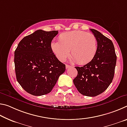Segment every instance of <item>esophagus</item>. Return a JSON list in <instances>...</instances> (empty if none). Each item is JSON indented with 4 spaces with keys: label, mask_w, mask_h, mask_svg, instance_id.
Listing matches in <instances>:
<instances>
[{
    "label": "esophagus",
    "mask_w": 127,
    "mask_h": 127,
    "mask_svg": "<svg viewBox=\"0 0 127 127\" xmlns=\"http://www.w3.org/2000/svg\"><path fill=\"white\" fill-rule=\"evenodd\" d=\"M71 65H68V64H66V65H65V68H66V69H68V68H70V67H71Z\"/></svg>",
    "instance_id": "1"
}]
</instances>
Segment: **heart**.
I'll return each mask as SVG.
<instances>
[{"mask_svg": "<svg viewBox=\"0 0 127 127\" xmlns=\"http://www.w3.org/2000/svg\"><path fill=\"white\" fill-rule=\"evenodd\" d=\"M59 42H53L51 48L60 61L63 62L69 55L72 61L78 64L91 62L95 56L97 49L96 36L86 32L74 30L62 33Z\"/></svg>", "mask_w": 127, "mask_h": 127, "instance_id": "obj_1", "label": "heart"}]
</instances>
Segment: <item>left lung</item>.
I'll return each instance as SVG.
<instances>
[{"label":"left lung","instance_id":"obj_1","mask_svg":"<svg viewBox=\"0 0 127 127\" xmlns=\"http://www.w3.org/2000/svg\"><path fill=\"white\" fill-rule=\"evenodd\" d=\"M90 30L97 38V52L89 63L75 67L78 74L73 79V83L79 93L94 97L104 92L112 82L117 55L111 40L97 30Z\"/></svg>","mask_w":127,"mask_h":127}]
</instances>
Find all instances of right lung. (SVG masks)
Returning a JSON list of instances; mask_svg holds the SVG:
<instances>
[{
	"label": "right lung",
	"mask_w": 127,
	"mask_h": 127,
	"mask_svg": "<svg viewBox=\"0 0 127 127\" xmlns=\"http://www.w3.org/2000/svg\"><path fill=\"white\" fill-rule=\"evenodd\" d=\"M58 31L38 30L25 36L14 51L16 78L23 89L34 96L49 94L65 65L53 52L51 42Z\"/></svg>",
	"instance_id": "1"
}]
</instances>
